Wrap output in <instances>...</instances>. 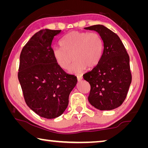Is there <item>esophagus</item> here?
I'll use <instances>...</instances> for the list:
<instances>
[{
  "instance_id": "34e87169",
  "label": "esophagus",
  "mask_w": 148,
  "mask_h": 148,
  "mask_svg": "<svg viewBox=\"0 0 148 148\" xmlns=\"http://www.w3.org/2000/svg\"><path fill=\"white\" fill-rule=\"evenodd\" d=\"M82 78H83V77H82V75H78V76H77V81H78V82L81 81Z\"/></svg>"
}]
</instances>
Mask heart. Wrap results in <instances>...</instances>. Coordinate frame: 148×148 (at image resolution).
I'll return each mask as SVG.
<instances>
[{
  "instance_id": "b5f03b06",
  "label": "heart",
  "mask_w": 148,
  "mask_h": 148,
  "mask_svg": "<svg viewBox=\"0 0 148 148\" xmlns=\"http://www.w3.org/2000/svg\"><path fill=\"white\" fill-rule=\"evenodd\" d=\"M61 47H54L53 55L61 69L70 68L71 73H80L87 67L94 68L103 56L104 42L97 32L73 31L66 34L61 41Z\"/></svg>"
}]
</instances>
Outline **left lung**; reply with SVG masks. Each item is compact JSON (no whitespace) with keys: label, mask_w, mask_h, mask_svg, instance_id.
<instances>
[{"label":"left lung","mask_w":148,"mask_h":148,"mask_svg":"<svg viewBox=\"0 0 148 148\" xmlns=\"http://www.w3.org/2000/svg\"><path fill=\"white\" fill-rule=\"evenodd\" d=\"M97 31L104 42L103 56L91 71L84 74L91 86L88 101L100 110H111L121 106L132 81L129 56L117 35L102 25L85 28Z\"/></svg>","instance_id":"1"}]
</instances>
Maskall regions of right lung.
Here are the masks:
<instances>
[{
    "instance_id": "add662e5",
    "label": "right lung",
    "mask_w": 148,
    "mask_h": 148,
    "mask_svg": "<svg viewBox=\"0 0 148 148\" xmlns=\"http://www.w3.org/2000/svg\"><path fill=\"white\" fill-rule=\"evenodd\" d=\"M61 31L40 30L27 42L20 54L17 76L25 101L32 111L46 119L63 113L77 84L76 77L66 74L53 57L51 42Z\"/></svg>"
}]
</instances>
